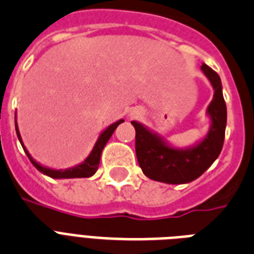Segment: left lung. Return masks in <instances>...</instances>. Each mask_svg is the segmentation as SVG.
<instances>
[{
  "label": "left lung",
  "mask_w": 254,
  "mask_h": 254,
  "mask_svg": "<svg viewBox=\"0 0 254 254\" xmlns=\"http://www.w3.org/2000/svg\"><path fill=\"white\" fill-rule=\"evenodd\" d=\"M201 71L213 87V98L207 107L211 126L205 136L190 147H176L139 122L132 121L135 127V149L137 163L143 174L155 182L167 184H186L200 178L219 158L223 149L227 106L223 96V86L219 74L207 64Z\"/></svg>",
  "instance_id": "8db88e82"
}]
</instances>
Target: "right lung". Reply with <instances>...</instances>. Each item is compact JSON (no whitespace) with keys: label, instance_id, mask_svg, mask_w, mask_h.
Masks as SVG:
<instances>
[{"label":"right lung","instance_id":"1","mask_svg":"<svg viewBox=\"0 0 254 254\" xmlns=\"http://www.w3.org/2000/svg\"><path fill=\"white\" fill-rule=\"evenodd\" d=\"M123 119H119L118 122L110 125L106 129H103L102 132L99 133V136L96 139L95 144H94V148L91 149V152L88 155L87 158L84 159L83 162L76 164V166L71 167V168H66V170H54V168H49V167L42 166L41 163H38L37 160L31 158V155L29 154V151L26 149V147L23 145L22 137H21V133H19L18 125H17V114H15V132H17V136H18V140L22 145L23 151L25 154L27 155V158L33 163V166L39 171L42 172L43 175H46L49 178L53 179H74V178H90L92 175L95 174L98 167H99L100 162V155H102V151L105 148V145L107 144V141L110 140V137L114 133V131L117 129V127L121 123H123Z\"/></svg>","mask_w":254,"mask_h":254}]
</instances>
